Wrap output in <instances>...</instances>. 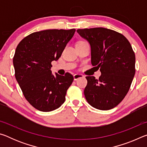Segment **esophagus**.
Listing matches in <instances>:
<instances>
[{
	"label": "esophagus",
	"instance_id": "obj_1",
	"mask_svg": "<svg viewBox=\"0 0 147 147\" xmlns=\"http://www.w3.org/2000/svg\"><path fill=\"white\" fill-rule=\"evenodd\" d=\"M84 76L83 75V74H75L73 76L74 77V80H77L78 78H83Z\"/></svg>",
	"mask_w": 147,
	"mask_h": 147
}]
</instances>
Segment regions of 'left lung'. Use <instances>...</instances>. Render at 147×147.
Returning <instances> with one entry per match:
<instances>
[{
	"instance_id": "left-lung-1",
	"label": "left lung",
	"mask_w": 147,
	"mask_h": 147,
	"mask_svg": "<svg viewBox=\"0 0 147 147\" xmlns=\"http://www.w3.org/2000/svg\"><path fill=\"white\" fill-rule=\"evenodd\" d=\"M91 46V64L101 76L86 78L84 95L91 106L100 110L115 108L125 97L135 75L136 56L123 34L105 28L78 29Z\"/></svg>"
}]
</instances>
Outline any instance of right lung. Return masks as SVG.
Wrapping results in <instances>:
<instances>
[{"instance_id": "add662e5", "label": "right lung", "mask_w": 147, "mask_h": 147, "mask_svg": "<svg viewBox=\"0 0 147 147\" xmlns=\"http://www.w3.org/2000/svg\"><path fill=\"white\" fill-rule=\"evenodd\" d=\"M75 31L53 29L34 32L17 47L13 59L16 78L24 97L39 111H53L65 100L73 76L69 73L53 75L51 63L59 58Z\"/></svg>"}]
</instances>
